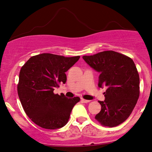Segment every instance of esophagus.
<instances>
[{
  "label": "esophagus",
  "mask_w": 152,
  "mask_h": 152,
  "mask_svg": "<svg viewBox=\"0 0 152 152\" xmlns=\"http://www.w3.org/2000/svg\"><path fill=\"white\" fill-rule=\"evenodd\" d=\"M80 100H81V102H84V103H87V102H90V100H86V99H84V98H81Z\"/></svg>",
  "instance_id": "obj_1"
}]
</instances>
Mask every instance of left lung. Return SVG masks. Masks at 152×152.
Listing matches in <instances>:
<instances>
[{"instance_id": "obj_1", "label": "left lung", "mask_w": 152, "mask_h": 152, "mask_svg": "<svg viewBox=\"0 0 152 152\" xmlns=\"http://www.w3.org/2000/svg\"><path fill=\"white\" fill-rule=\"evenodd\" d=\"M84 61L99 72L98 87H107L101 110L95 118L103 126L113 127L130 116L140 94V78L133 60L114 51L84 56Z\"/></svg>"}]
</instances>
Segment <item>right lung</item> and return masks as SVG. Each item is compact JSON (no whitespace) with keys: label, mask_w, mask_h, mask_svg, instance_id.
Masks as SVG:
<instances>
[{"label":"right lung","mask_w":152,"mask_h":152,"mask_svg":"<svg viewBox=\"0 0 152 152\" xmlns=\"http://www.w3.org/2000/svg\"><path fill=\"white\" fill-rule=\"evenodd\" d=\"M79 58V56L65 57L45 53L31 57L21 67L18 97L26 114L37 125L56 129L67 123L80 98H67L64 94H54V90L66 83L65 72Z\"/></svg>","instance_id":"obj_1"}]
</instances>
